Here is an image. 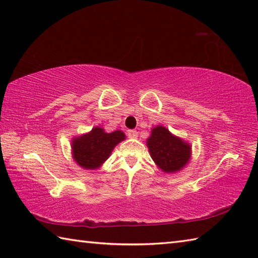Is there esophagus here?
I'll return each mask as SVG.
<instances>
[{
  "label": "esophagus",
  "mask_w": 258,
  "mask_h": 258,
  "mask_svg": "<svg viewBox=\"0 0 258 258\" xmlns=\"http://www.w3.org/2000/svg\"><path fill=\"white\" fill-rule=\"evenodd\" d=\"M127 135H128V138H131V139H136L139 136V133L136 132V131H134V130H128L127 131Z\"/></svg>",
  "instance_id": "34e87169"
}]
</instances>
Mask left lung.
I'll return each mask as SVG.
<instances>
[{
    "label": "left lung",
    "mask_w": 258,
    "mask_h": 258,
    "mask_svg": "<svg viewBox=\"0 0 258 258\" xmlns=\"http://www.w3.org/2000/svg\"><path fill=\"white\" fill-rule=\"evenodd\" d=\"M147 147L153 161L166 173L179 171L189 160L190 146L163 126L153 128L151 138L147 140Z\"/></svg>",
    "instance_id": "obj_1"
}]
</instances>
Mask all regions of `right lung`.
Returning <instances> with one entry per match:
<instances>
[{
    "label": "right lung",
    "mask_w": 258,
    "mask_h": 258,
    "mask_svg": "<svg viewBox=\"0 0 258 258\" xmlns=\"http://www.w3.org/2000/svg\"><path fill=\"white\" fill-rule=\"evenodd\" d=\"M123 140L125 135L120 131L105 133L103 128L94 127L91 133L74 139V160L83 168L95 169L107 160L114 147Z\"/></svg>",
    "instance_id": "obj_1"
}]
</instances>
